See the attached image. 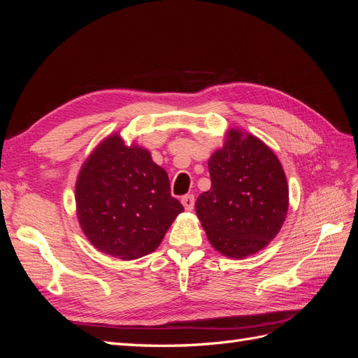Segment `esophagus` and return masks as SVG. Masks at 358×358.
<instances>
[{"instance_id": "obj_1", "label": "esophagus", "mask_w": 358, "mask_h": 358, "mask_svg": "<svg viewBox=\"0 0 358 358\" xmlns=\"http://www.w3.org/2000/svg\"><path fill=\"white\" fill-rule=\"evenodd\" d=\"M182 204L187 210H192L194 208V196L192 194H187V196L182 197Z\"/></svg>"}]
</instances>
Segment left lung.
<instances>
[{
	"label": "left lung",
	"mask_w": 358,
	"mask_h": 358,
	"mask_svg": "<svg viewBox=\"0 0 358 358\" xmlns=\"http://www.w3.org/2000/svg\"><path fill=\"white\" fill-rule=\"evenodd\" d=\"M212 187L196 212L212 246L231 258L263 249L279 233L288 210L282 166L262 140L231 129L209 159Z\"/></svg>",
	"instance_id": "1"
}]
</instances>
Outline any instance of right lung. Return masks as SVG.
I'll list each match as a JSON object with an SVG mask.
<instances>
[{
  "instance_id": "right-lung-1",
  "label": "right lung",
  "mask_w": 358,
  "mask_h": 358,
  "mask_svg": "<svg viewBox=\"0 0 358 358\" xmlns=\"http://www.w3.org/2000/svg\"><path fill=\"white\" fill-rule=\"evenodd\" d=\"M82 230L101 252L134 259L155 251L183 210L164 169L146 149L110 136L85 162L76 183Z\"/></svg>"
}]
</instances>
